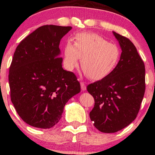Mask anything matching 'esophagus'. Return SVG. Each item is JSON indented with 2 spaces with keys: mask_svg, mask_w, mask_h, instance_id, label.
I'll list each match as a JSON object with an SVG mask.
<instances>
[{
  "mask_svg": "<svg viewBox=\"0 0 155 155\" xmlns=\"http://www.w3.org/2000/svg\"><path fill=\"white\" fill-rule=\"evenodd\" d=\"M81 90H83V91H84V90H86V84H85L84 82H83V81H81Z\"/></svg>",
  "mask_w": 155,
  "mask_h": 155,
  "instance_id": "obj_1",
  "label": "esophagus"
}]
</instances>
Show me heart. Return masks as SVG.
Masks as SVG:
<instances>
[{"label":"heart","instance_id":"1","mask_svg":"<svg viewBox=\"0 0 155 155\" xmlns=\"http://www.w3.org/2000/svg\"><path fill=\"white\" fill-rule=\"evenodd\" d=\"M120 51L101 35L80 33L75 35L74 44L68 41L64 47V65L72 70L81 60L83 71L92 80H101L113 71L118 64Z\"/></svg>","mask_w":155,"mask_h":155}]
</instances>
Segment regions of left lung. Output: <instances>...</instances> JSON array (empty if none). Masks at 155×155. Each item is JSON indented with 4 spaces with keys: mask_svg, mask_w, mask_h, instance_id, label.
<instances>
[{
    "mask_svg": "<svg viewBox=\"0 0 155 155\" xmlns=\"http://www.w3.org/2000/svg\"><path fill=\"white\" fill-rule=\"evenodd\" d=\"M122 49L120 60L109 75L90 84L87 90L95 100L90 112L101 132L116 133L138 115L145 92V65L129 38L113 32Z\"/></svg>",
    "mask_w": 155,
    "mask_h": 155,
    "instance_id": "obj_1",
    "label": "left lung"
}]
</instances>
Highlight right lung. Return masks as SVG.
<instances>
[{
  "instance_id": "right-lung-1",
  "label": "right lung",
  "mask_w": 155,
  "mask_h": 155,
  "mask_svg": "<svg viewBox=\"0 0 155 155\" xmlns=\"http://www.w3.org/2000/svg\"><path fill=\"white\" fill-rule=\"evenodd\" d=\"M71 27L43 25L17 46L9 68L10 95L21 119L33 127L51 128L64 106L81 91L73 72L62 67L61 38Z\"/></svg>"
}]
</instances>
